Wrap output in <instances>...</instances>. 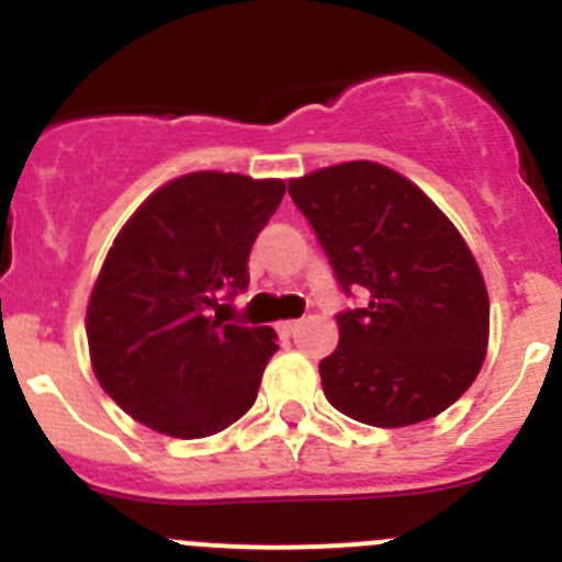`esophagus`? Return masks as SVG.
I'll return each mask as SVG.
<instances>
[{"mask_svg": "<svg viewBox=\"0 0 562 562\" xmlns=\"http://www.w3.org/2000/svg\"><path fill=\"white\" fill-rule=\"evenodd\" d=\"M297 326H301V321H281V324H278V331L290 337V335H295Z\"/></svg>", "mask_w": 562, "mask_h": 562, "instance_id": "1", "label": "esophagus"}]
</instances>
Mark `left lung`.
Here are the masks:
<instances>
[{
    "label": "left lung",
    "mask_w": 562,
    "mask_h": 562,
    "mask_svg": "<svg viewBox=\"0 0 562 562\" xmlns=\"http://www.w3.org/2000/svg\"><path fill=\"white\" fill-rule=\"evenodd\" d=\"M346 295L340 342L321 360L326 400L340 414L405 428L450 408L479 376L490 297L453 222L411 180L355 160L290 180Z\"/></svg>",
    "instance_id": "8db88e82"
}]
</instances>
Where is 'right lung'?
<instances>
[{
	"instance_id": "right-lung-1",
	"label": "right lung",
	"mask_w": 562,
	"mask_h": 562,
	"mask_svg": "<svg viewBox=\"0 0 562 562\" xmlns=\"http://www.w3.org/2000/svg\"><path fill=\"white\" fill-rule=\"evenodd\" d=\"M281 200V180L186 173L117 233L89 297L87 340L98 382L132 419L202 439L250 411L276 331L227 324L222 295L247 290L250 247Z\"/></svg>"
}]
</instances>
